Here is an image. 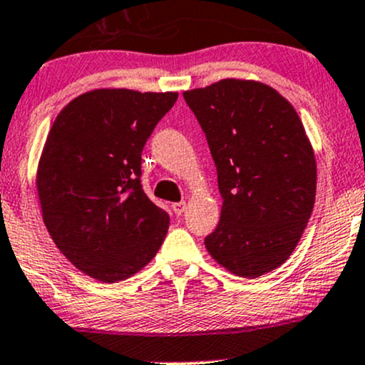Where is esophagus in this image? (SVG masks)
<instances>
[{
  "instance_id": "34e87169",
  "label": "esophagus",
  "mask_w": 365,
  "mask_h": 365,
  "mask_svg": "<svg viewBox=\"0 0 365 365\" xmlns=\"http://www.w3.org/2000/svg\"><path fill=\"white\" fill-rule=\"evenodd\" d=\"M185 202H175V204H171V209H173V212L175 215H182L183 211H185Z\"/></svg>"
}]
</instances>
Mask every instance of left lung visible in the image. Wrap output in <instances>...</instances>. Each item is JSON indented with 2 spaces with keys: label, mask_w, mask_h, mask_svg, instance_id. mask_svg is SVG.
I'll use <instances>...</instances> for the list:
<instances>
[{
  "label": "left lung",
  "mask_w": 365,
  "mask_h": 365,
  "mask_svg": "<svg viewBox=\"0 0 365 365\" xmlns=\"http://www.w3.org/2000/svg\"><path fill=\"white\" fill-rule=\"evenodd\" d=\"M183 98L206 133L223 199L206 249L238 276L269 273L299 244L316 199V159L302 121L261 82L226 78Z\"/></svg>",
  "instance_id": "obj_1"
}]
</instances>
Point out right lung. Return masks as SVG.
I'll return each instance as SVG.
<instances>
[{"instance_id": "1", "label": "right lung", "mask_w": 365, "mask_h": 365, "mask_svg": "<svg viewBox=\"0 0 365 365\" xmlns=\"http://www.w3.org/2000/svg\"><path fill=\"white\" fill-rule=\"evenodd\" d=\"M177 98L91 91L54 120L37 170L43 220L63 255L99 282L135 274L165 240L170 216L145 195L140 163Z\"/></svg>"}]
</instances>
